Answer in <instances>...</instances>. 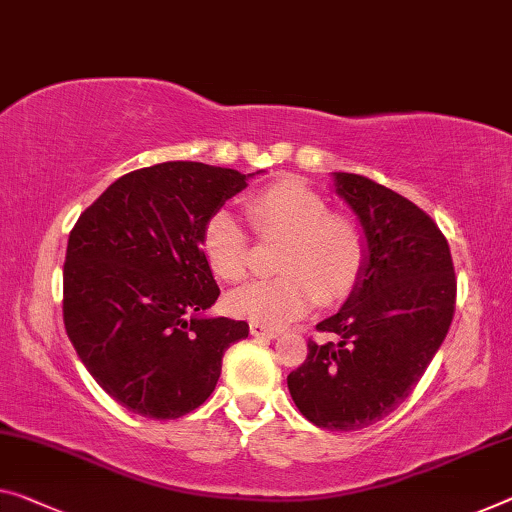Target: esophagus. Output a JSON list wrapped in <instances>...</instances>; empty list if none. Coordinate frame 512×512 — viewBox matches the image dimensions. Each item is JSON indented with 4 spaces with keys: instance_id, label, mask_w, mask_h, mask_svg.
<instances>
[{
    "instance_id": "34e87169",
    "label": "esophagus",
    "mask_w": 512,
    "mask_h": 512,
    "mask_svg": "<svg viewBox=\"0 0 512 512\" xmlns=\"http://www.w3.org/2000/svg\"><path fill=\"white\" fill-rule=\"evenodd\" d=\"M249 332H251V336H256V338H277V336H279V332H277V329H274V327L256 325V322H251Z\"/></svg>"
}]
</instances>
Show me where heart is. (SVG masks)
I'll use <instances>...</instances> for the list:
<instances>
[{"label": "heart", "instance_id": "1", "mask_svg": "<svg viewBox=\"0 0 512 512\" xmlns=\"http://www.w3.org/2000/svg\"><path fill=\"white\" fill-rule=\"evenodd\" d=\"M258 238H281L274 267L279 277L233 290V316L265 327L302 318L318 300L334 304L357 288L366 263L364 235L350 217L327 212V203L302 180L281 178L245 201ZM201 249L219 279L238 283L249 272V235L229 210L208 217Z\"/></svg>", "mask_w": 512, "mask_h": 512}]
</instances>
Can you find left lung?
Listing matches in <instances>:
<instances>
[{
  "instance_id": "8db88e82",
  "label": "left lung",
  "mask_w": 512,
  "mask_h": 512,
  "mask_svg": "<svg viewBox=\"0 0 512 512\" xmlns=\"http://www.w3.org/2000/svg\"><path fill=\"white\" fill-rule=\"evenodd\" d=\"M336 194L366 235L357 288L316 325L288 391L313 426L361 430L410 396L444 343L455 313V270L444 233L410 199L359 174H334Z\"/></svg>"
}]
</instances>
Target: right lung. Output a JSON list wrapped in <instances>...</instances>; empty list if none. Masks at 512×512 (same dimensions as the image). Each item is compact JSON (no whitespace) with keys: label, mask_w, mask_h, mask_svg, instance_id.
Wrapping results in <instances>:
<instances>
[{"label":"right lung","mask_w":512,"mask_h":512,"mask_svg":"<svg viewBox=\"0 0 512 512\" xmlns=\"http://www.w3.org/2000/svg\"><path fill=\"white\" fill-rule=\"evenodd\" d=\"M247 178L203 162L130 171L70 231L66 334L93 380L130 412L190 414L215 391L224 352L247 338L245 320L201 316L219 297L203 226Z\"/></svg>","instance_id":"right-lung-1"}]
</instances>
